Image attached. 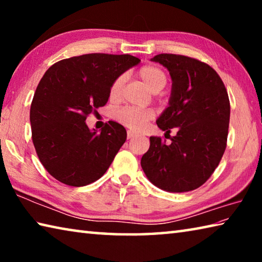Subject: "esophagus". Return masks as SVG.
<instances>
[{
  "label": "esophagus",
  "instance_id": "obj_1",
  "mask_svg": "<svg viewBox=\"0 0 262 262\" xmlns=\"http://www.w3.org/2000/svg\"><path fill=\"white\" fill-rule=\"evenodd\" d=\"M136 136V134L134 132H130V130H128L127 132V139L128 140H130V139H133V137H135Z\"/></svg>",
  "mask_w": 262,
  "mask_h": 262
}]
</instances>
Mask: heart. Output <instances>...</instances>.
Here are the masks:
<instances>
[{
  "instance_id": "heart-1",
  "label": "heart",
  "mask_w": 262,
  "mask_h": 262,
  "mask_svg": "<svg viewBox=\"0 0 262 262\" xmlns=\"http://www.w3.org/2000/svg\"><path fill=\"white\" fill-rule=\"evenodd\" d=\"M137 75L144 85L147 86L151 92H158L165 86L166 84V75L164 70L157 66L148 64L139 69ZM125 77L119 76L112 83L110 89V96L112 99H117L120 96V92L123 86ZM154 118V112L149 108H133V107H123L115 112V119L129 128L132 130H141L145 126L149 120Z\"/></svg>"
}]
</instances>
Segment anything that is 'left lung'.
<instances>
[{
  "label": "left lung",
  "instance_id": "1",
  "mask_svg": "<svg viewBox=\"0 0 262 262\" xmlns=\"http://www.w3.org/2000/svg\"><path fill=\"white\" fill-rule=\"evenodd\" d=\"M151 61L165 67L172 79L167 107L156 120L165 133L177 128L171 143L150 136L141 158L147 178L171 193L196 189L209 179L227 148L230 101L214 69L192 57L158 54Z\"/></svg>",
  "mask_w": 262,
  "mask_h": 262
}]
</instances>
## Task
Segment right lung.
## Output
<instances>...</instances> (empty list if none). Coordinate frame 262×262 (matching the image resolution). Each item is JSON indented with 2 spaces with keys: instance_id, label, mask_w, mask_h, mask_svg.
<instances>
[{
  "instance_id": "add662e5",
  "label": "right lung",
  "mask_w": 262,
  "mask_h": 262,
  "mask_svg": "<svg viewBox=\"0 0 262 262\" xmlns=\"http://www.w3.org/2000/svg\"><path fill=\"white\" fill-rule=\"evenodd\" d=\"M140 59L123 54H84L52 66L39 82L30 110L35 151L52 177L81 187L107 171L127 132L108 121L99 133L86 117L107 103L110 89Z\"/></svg>"
}]
</instances>
